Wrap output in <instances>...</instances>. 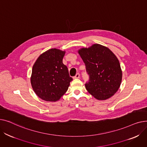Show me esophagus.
I'll list each match as a JSON object with an SVG mask.
<instances>
[{
    "label": "esophagus",
    "mask_w": 147,
    "mask_h": 147,
    "mask_svg": "<svg viewBox=\"0 0 147 147\" xmlns=\"http://www.w3.org/2000/svg\"><path fill=\"white\" fill-rule=\"evenodd\" d=\"M79 78H80V74L77 73L76 76L74 77V79H79Z\"/></svg>",
    "instance_id": "obj_1"
}]
</instances>
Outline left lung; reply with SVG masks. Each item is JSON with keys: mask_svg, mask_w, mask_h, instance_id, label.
<instances>
[{"mask_svg": "<svg viewBox=\"0 0 147 147\" xmlns=\"http://www.w3.org/2000/svg\"><path fill=\"white\" fill-rule=\"evenodd\" d=\"M79 53L89 77L85 83L89 93L99 100L111 97L118 90L122 79L117 57L109 48L99 44L82 48Z\"/></svg>", "mask_w": 147, "mask_h": 147, "instance_id": "obj_1", "label": "left lung"}]
</instances>
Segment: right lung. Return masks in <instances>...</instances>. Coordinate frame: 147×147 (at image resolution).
I'll use <instances>...</instances> for the list:
<instances>
[{
	"label": "right lung",
	"mask_w": 147,
	"mask_h": 147,
	"mask_svg": "<svg viewBox=\"0 0 147 147\" xmlns=\"http://www.w3.org/2000/svg\"><path fill=\"white\" fill-rule=\"evenodd\" d=\"M65 52L51 49L40 55L33 67L31 84L36 94L46 101H57L73 80L63 63Z\"/></svg>",
	"instance_id": "obj_1"
}]
</instances>
